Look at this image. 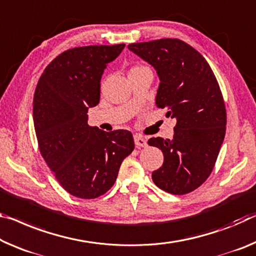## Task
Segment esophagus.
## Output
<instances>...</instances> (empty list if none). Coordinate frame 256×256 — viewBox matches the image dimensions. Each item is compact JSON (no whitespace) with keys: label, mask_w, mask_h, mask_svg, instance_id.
Returning <instances> with one entry per match:
<instances>
[{"label":"esophagus","mask_w":256,"mask_h":256,"mask_svg":"<svg viewBox=\"0 0 256 256\" xmlns=\"http://www.w3.org/2000/svg\"><path fill=\"white\" fill-rule=\"evenodd\" d=\"M134 144H136V146L138 148H146L148 146L146 138L141 136L140 134H136L134 136Z\"/></svg>","instance_id":"obj_1"}]
</instances>
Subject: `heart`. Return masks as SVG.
<instances>
[{"label":"heart","instance_id":"b5f03b06","mask_svg":"<svg viewBox=\"0 0 256 256\" xmlns=\"http://www.w3.org/2000/svg\"><path fill=\"white\" fill-rule=\"evenodd\" d=\"M136 68H138V67H136Z\"/></svg>","mask_w":256,"mask_h":256}]
</instances>
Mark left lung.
Instances as JSON below:
<instances>
[{
	"label": "left lung",
	"mask_w": 256,
	"mask_h": 256,
	"mask_svg": "<svg viewBox=\"0 0 256 256\" xmlns=\"http://www.w3.org/2000/svg\"><path fill=\"white\" fill-rule=\"evenodd\" d=\"M128 50L155 68L160 78L156 106L176 120L173 139L152 138L164 163L152 174L166 192L186 194L202 186L216 164L226 134L224 101L210 64L178 38L128 44Z\"/></svg>",
	"instance_id": "left-lung-1"
}]
</instances>
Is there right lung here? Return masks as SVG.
<instances>
[{
	"mask_svg": "<svg viewBox=\"0 0 256 256\" xmlns=\"http://www.w3.org/2000/svg\"><path fill=\"white\" fill-rule=\"evenodd\" d=\"M124 46L64 51L48 64L36 86L33 118L40 152L62 188L75 197L92 200L107 192L134 149L130 131L106 132L88 124V108L99 104L104 70Z\"/></svg>",
	"mask_w": 256,
	"mask_h": 256,
	"instance_id": "1",
	"label": "right lung"
}]
</instances>
